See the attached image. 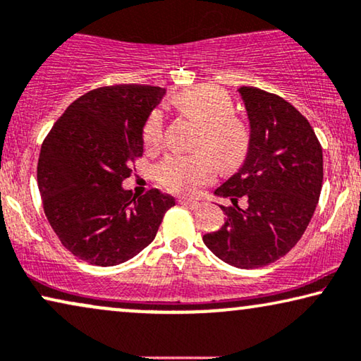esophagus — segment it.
<instances>
[{"label": "esophagus", "instance_id": "obj_1", "mask_svg": "<svg viewBox=\"0 0 361 361\" xmlns=\"http://www.w3.org/2000/svg\"><path fill=\"white\" fill-rule=\"evenodd\" d=\"M178 202H180V204H183V206H186V207H191V209H197V207L201 206V202L191 201V200H180Z\"/></svg>", "mask_w": 361, "mask_h": 361}]
</instances>
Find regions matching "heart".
<instances>
[{
  "label": "heart",
  "instance_id": "heart-1",
  "mask_svg": "<svg viewBox=\"0 0 361 361\" xmlns=\"http://www.w3.org/2000/svg\"><path fill=\"white\" fill-rule=\"evenodd\" d=\"M171 103L200 126L195 147L202 152L166 155L155 170L160 186L178 195H195L214 180V163L222 171L240 169L250 152L252 132L245 121L233 114V103L224 90L212 85L192 86L176 93ZM161 140L164 119L160 111H152L142 126V144L145 150H157Z\"/></svg>",
  "mask_w": 361,
  "mask_h": 361
}]
</instances>
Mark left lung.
<instances>
[{
	"instance_id": "obj_1",
	"label": "left lung",
	"mask_w": 361,
	"mask_h": 361,
	"mask_svg": "<svg viewBox=\"0 0 361 361\" xmlns=\"http://www.w3.org/2000/svg\"><path fill=\"white\" fill-rule=\"evenodd\" d=\"M252 145L238 173L216 190L227 219L202 237L222 262L260 268L276 262L307 229L322 190V147L309 121L281 96L243 86ZM246 206L240 208L238 202Z\"/></svg>"
}]
</instances>
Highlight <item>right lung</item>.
Segmentation results:
<instances>
[{
  "label": "right lung",
  "mask_w": 361,
  "mask_h": 361,
  "mask_svg": "<svg viewBox=\"0 0 361 361\" xmlns=\"http://www.w3.org/2000/svg\"><path fill=\"white\" fill-rule=\"evenodd\" d=\"M152 85L91 90L65 109L44 139L37 185L62 245L98 267L128 262L154 240L175 200L121 186L144 152L142 126L164 98Z\"/></svg>",
  "instance_id": "add662e5"
}]
</instances>
